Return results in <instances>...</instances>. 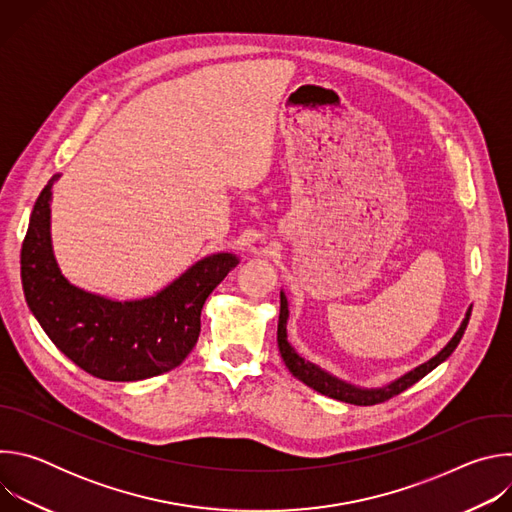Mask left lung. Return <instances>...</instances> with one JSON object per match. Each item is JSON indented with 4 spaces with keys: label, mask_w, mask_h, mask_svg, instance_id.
Masks as SVG:
<instances>
[{
    "label": "left lung",
    "mask_w": 512,
    "mask_h": 512,
    "mask_svg": "<svg viewBox=\"0 0 512 512\" xmlns=\"http://www.w3.org/2000/svg\"><path fill=\"white\" fill-rule=\"evenodd\" d=\"M281 298V306H279V322H277V346H279V352H281V358L285 362V367L289 369V373L294 375L296 379H300L304 385H308L310 389L326 395V397H332V399H338V401H344V403H350V405H377V403H383V401H389L391 397L403 393L405 389H409L411 385H415L419 379H423L427 373H431L437 364L444 362L454 350L456 346L460 344L462 336H464V330L468 326V320H470V314H472V308H468L466 312V318L462 320L458 332L454 334V338L437 352L433 358H429L427 362L419 364L417 369L409 371L407 375H403L401 379L393 381L391 385L387 387H381V389H360V387H354L346 381H340L336 377H332L330 373L322 371L320 367H316L314 362L310 360H304L294 348H291V344L287 342V318H289V308H287V298L281 291L279 294Z\"/></svg>",
    "instance_id": "obj_1"
}]
</instances>
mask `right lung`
Instances as JSON below:
<instances>
[{"label":"right lung","instance_id":"right-lung-1","mask_svg":"<svg viewBox=\"0 0 512 512\" xmlns=\"http://www.w3.org/2000/svg\"><path fill=\"white\" fill-rule=\"evenodd\" d=\"M52 176L40 192L22 245V287L30 312L54 346L103 381H143L176 369L200 334L212 289L237 267L233 253L196 261L152 298L115 302L72 285L50 241Z\"/></svg>","mask_w":512,"mask_h":512}]
</instances>
